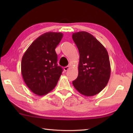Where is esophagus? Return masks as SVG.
Here are the masks:
<instances>
[{"label":"esophagus","mask_w":133,"mask_h":133,"mask_svg":"<svg viewBox=\"0 0 133 133\" xmlns=\"http://www.w3.org/2000/svg\"><path fill=\"white\" fill-rule=\"evenodd\" d=\"M70 68V66H66V67H64V70L65 71H67V70H68Z\"/></svg>","instance_id":"34e87169"}]
</instances>
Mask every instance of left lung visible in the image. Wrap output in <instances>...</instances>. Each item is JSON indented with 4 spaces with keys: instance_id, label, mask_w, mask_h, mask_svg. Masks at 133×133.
<instances>
[{
    "instance_id": "obj_1",
    "label": "left lung",
    "mask_w": 133,
    "mask_h": 133,
    "mask_svg": "<svg viewBox=\"0 0 133 133\" xmlns=\"http://www.w3.org/2000/svg\"><path fill=\"white\" fill-rule=\"evenodd\" d=\"M72 38L80 56L78 75L72 84L81 94L87 97L95 95L106 87L109 81L111 68L108 52L89 32L73 33Z\"/></svg>"
}]
</instances>
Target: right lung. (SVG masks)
<instances>
[{
    "label": "right lung",
    "mask_w": 133,
    "mask_h": 133,
    "mask_svg": "<svg viewBox=\"0 0 133 133\" xmlns=\"http://www.w3.org/2000/svg\"><path fill=\"white\" fill-rule=\"evenodd\" d=\"M63 35L61 32L43 34L32 42L22 57V77L29 89L36 95H46L57 84L63 69L58 66L55 49Z\"/></svg>",
    "instance_id": "1"
}]
</instances>
